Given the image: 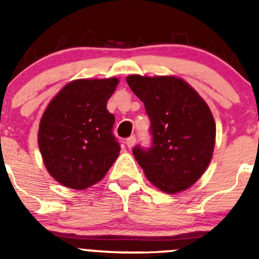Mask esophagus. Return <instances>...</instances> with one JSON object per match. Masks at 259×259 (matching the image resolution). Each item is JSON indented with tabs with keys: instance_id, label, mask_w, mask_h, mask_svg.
<instances>
[{
	"instance_id": "esophagus-1",
	"label": "esophagus",
	"mask_w": 259,
	"mask_h": 259,
	"mask_svg": "<svg viewBox=\"0 0 259 259\" xmlns=\"http://www.w3.org/2000/svg\"><path fill=\"white\" fill-rule=\"evenodd\" d=\"M135 143H136V137L135 136H130L127 140H125V144H127V146L130 148V149H131L132 146L135 145Z\"/></svg>"
}]
</instances>
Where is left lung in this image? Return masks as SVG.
Returning a JSON list of instances; mask_svg holds the SVG:
<instances>
[{
  "instance_id": "left-lung-1",
  "label": "left lung",
  "mask_w": 259,
  "mask_h": 259,
  "mask_svg": "<svg viewBox=\"0 0 259 259\" xmlns=\"http://www.w3.org/2000/svg\"><path fill=\"white\" fill-rule=\"evenodd\" d=\"M127 83L145 105L152 146H135L146 178L166 193L185 191L206 171L215 145V120L209 106L176 76L130 75Z\"/></svg>"
}]
</instances>
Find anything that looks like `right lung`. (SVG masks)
<instances>
[{
    "label": "right lung",
    "instance_id": "add662e5",
    "mask_svg": "<svg viewBox=\"0 0 259 259\" xmlns=\"http://www.w3.org/2000/svg\"><path fill=\"white\" fill-rule=\"evenodd\" d=\"M119 80L79 79L59 91L38 127V148L48 172L68 188L85 189L106 175L119 155L115 118L106 109Z\"/></svg>",
    "mask_w": 259,
    "mask_h": 259
}]
</instances>
